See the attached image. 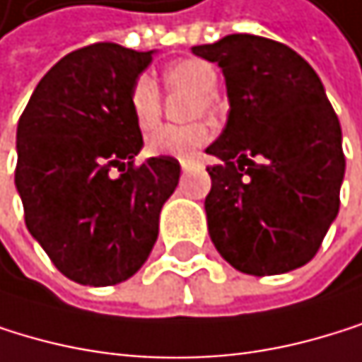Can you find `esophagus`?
<instances>
[{"label": "esophagus", "mask_w": 362, "mask_h": 362, "mask_svg": "<svg viewBox=\"0 0 362 362\" xmlns=\"http://www.w3.org/2000/svg\"><path fill=\"white\" fill-rule=\"evenodd\" d=\"M189 168H194V161H192V159H181V170L185 173V170H189Z\"/></svg>", "instance_id": "obj_1"}]
</instances>
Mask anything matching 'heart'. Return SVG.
Wrapping results in <instances>:
<instances>
[{"label":"heart","instance_id":"b5f03b06","mask_svg":"<svg viewBox=\"0 0 362 362\" xmlns=\"http://www.w3.org/2000/svg\"><path fill=\"white\" fill-rule=\"evenodd\" d=\"M163 83L170 91L194 95L189 117L197 119L214 111V91L218 87V76L207 61L185 59L163 69ZM129 107L139 129H153L161 117V93L148 74L137 76L129 91ZM211 137L207 124L197 122L187 127H159L146 137V151L159 157H192Z\"/></svg>","mask_w":362,"mask_h":362}]
</instances>
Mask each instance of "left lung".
I'll return each instance as SVG.
<instances>
[{"label":"left lung","mask_w":362,"mask_h":362,"mask_svg":"<svg viewBox=\"0 0 362 362\" xmlns=\"http://www.w3.org/2000/svg\"><path fill=\"white\" fill-rule=\"evenodd\" d=\"M225 74L229 117L207 153L209 238L249 275H277L317 255L339 214L341 124L315 69L288 45L229 35L194 45Z\"/></svg>","instance_id":"1"}]
</instances>
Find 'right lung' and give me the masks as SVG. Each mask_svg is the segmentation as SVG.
<instances>
[{
	"mask_svg": "<svg viewBox=\"0 0 362 362\" xmlns=\"http://www.w3.org/2000/svg\"><path fill=\"white\" fill-rule=\"evenodd\" d=\"M151 61L153 52L111 41L74 49L19 117L15 183L25 227L78 284L111 286L137 273L179 183L175 157L135 163L144 141L129 91Z\"/></svg>",
	"mask_w": 362,
	"mask_h": 362,
	"instance_id": "add662e5",
	"label": "right lung"
}]
</instances>
